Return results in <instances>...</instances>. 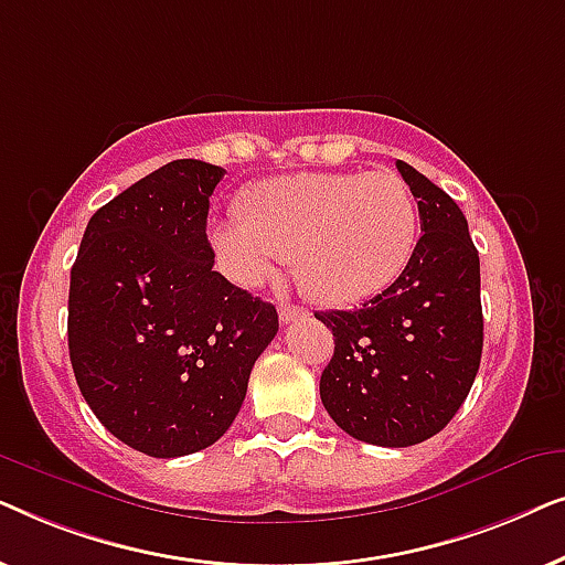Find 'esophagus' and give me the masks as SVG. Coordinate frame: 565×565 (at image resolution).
I'll list each match as a JSON object with an SVG mask.
<instances>
[{"instance_id":"34e87169","label":"esophagus","mask_w":565,"mask_h":565,"mask_svg":"<svg viewBox=\"0 0 565 565\" xmlns=\"http://www.w3.org/2000/svg\"><path fill=\"white\" fill-rule=\"evenodd\" d=\"M277 316H280L282 323H290V321L300 319V316H306V308L292 306V303H280L277 306Z\"/></svg>"}]
</instances>
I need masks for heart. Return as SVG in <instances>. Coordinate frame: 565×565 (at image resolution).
<instances>
[{
  "label": "heart",
  "instance_id": "obj_1",
  "mask_svg": "<svg viewBox=\"0 0 565 565\" xmlns=\"http://www.w3.org/2000/svg\"><path fill=\"white\" fill-rule=\"evenodd\" d=\"M419 211L393 172H298L257 182L236 221L211 226L223 273L259 288L292 257L298 288L323 306L377 296L412 259Z\"/></svg>",
  "mask_w": 565,
  "mask_h": 565
}]
</instances>
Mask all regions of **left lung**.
<instances>
[{"label": "left lung", "mask_w": 565, "mask_h": 565, "mask_svg": "<svg viewBox=\"0 0 565 565\" xmlns=\"http://www.w3.org/2000/svg\"><path fill=\"white\" fill-rule=\"evenodd\" d=\"M424 236L404 273L354 311L316 313L334 334L321 401L337 427L367 445L408 447L458 414L483 350L481 262L458 203L396 161Z\"/></svg>", "instance_id": "1"}]
</instances>
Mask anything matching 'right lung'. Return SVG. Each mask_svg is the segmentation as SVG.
Here are the masks:
<instances>
[{
  "label": "right lung",
  "instance_id": "add662e5",
  "mask_svg": "<svg viewBox=\"0 0 565 565\" xmlns=\"http://www.w3.org/2000/svg\"><path fill=\"white\" fill-rule=\"evenodd\" d=\"M226 169L177 159L87 223L68 285V358L103 427L151 458L226 435L254 362L277 334L273 303L213 269L207 207Z\"/></svg>",
  "mask_w": 565,
  "mask_h": 565
}]
</instances>
